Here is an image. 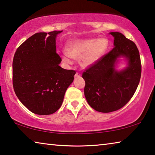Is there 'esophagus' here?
I'll return each instance as SVG.
<instances>
[{"mask_svg": "<svg viewBox=\"0 0 155 155\" xmlns=\"http://www.w3.org/2000/svg\"><path fill=\"white\" fill-rule=\"evenodd\" d=\"M81 76V74H80L79 72H77V73L75 74V75H74V78H80Z\"/></svg>", "mask_w": 155, "mask_h": 155, "instance_id": "esophagus-1", "label": "esophagus"}]
</instances>
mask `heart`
I'll list each match as a JSON object with an SVG mask.
<instances>
[{"mask_svg": "<svg viewBox=\"0 0 155 155\" xmlns=\"http://www.w3.org/2000/svg\"><path fill=\"white\" fill-rule=\"evenodd\" d=\"M108 47V41L105 38L73 39L66 45V54L62 55V59L70 63V58H79L81 66L87 68L96 64L104 56Z\"/></svg>", "mask_w": 155, "mask_h": 155, "instance_id": "1", "label": "heart"}]
</instances>
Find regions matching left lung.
Here are the masks:
<instances>
[{"instance_id": "obj_1", "label": "left lung", "mask_w": 155, "mask_h": 155, "mask_svg": "<svg viewBox=\"0 0 155 155\" xmlns=\"http://www.w3.org/2000/svg\"><path fill=\"white\" fill-rule=\"evenodd\" d=\"M110 34L114 38V48L82 75L88 104L104 113L119 110L131 99L141 74L139 51L135 43L120 32ZM121 57L126 58L128 66L118 71L115 66Z\"/></svg>"}]
</instances>
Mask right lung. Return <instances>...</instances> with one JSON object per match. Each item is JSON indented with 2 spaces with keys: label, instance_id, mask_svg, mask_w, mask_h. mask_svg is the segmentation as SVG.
Segmentation results:
<instances>
[{
  "label": "right lung",
  "instance_id": "add662e5",
  "mask_svg": "<svg viewBox=\"0 0 155 155\" xmlns=\"http://www.w3.org/2000/svg\"><path fill=\"white\" fill-rule=\"evenodd\" d=\"M62 31L34 34L18 47L14 56L13 87L29 111L39 115L54 113L62 105L73 82L74 70L59 66L56 38Z\"/></svg>",
  "mask_w": 155,
  "mask_h": 155
}]
</instances>
